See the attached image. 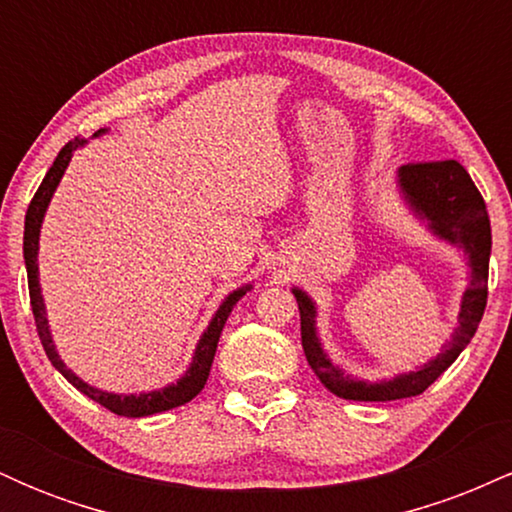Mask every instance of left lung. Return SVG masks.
<instances>
[{
    "mask_svg": "<svg viewBox=\"0 0 512 512\" xmlns=\"http://www.w3.org/2000/svg\"><path fill=\"white\" fill-rule=\"evenodd\" d=\"M399 185L407 195L409 204L424 219L431 221L433 233L450 240L452 245L469 255L472 281L462 298L460 325L445 346L443 354L433 358L428 366L416 373L399 375L387 383H363L344 375L342 368L332 366L325 356L315 334V305L303 291L293 289V296L301 310V342L310 368L327 390L337 397L354 399V402H390V399L416 397L428 385L436 383L440 375L452 366L462 349L472 342L481 315H484L486 298H489V257H491V223L484 197L477 190L469 173L457 161H421L407 163L399 168Z\"/></svg>",
    "mask_w": 512,
    "mask_h": 512,
    "instance_id": "1",
    "label": "left lung"
}]
</instances>
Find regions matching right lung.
I'll return each instance as SVG.
<instances>
[{"label": "right lung", "instance_id": "right-lung-1", "mask_svg": "<svg viewBox=\"0 0 512 512\" xmlns=\"http://www.w3.org/2000/svg\"><path fill=\"white\" fill-rule=\"evenodd\" d=\"M81 144H84L81 139H72V142L62 146V151L57 154L55 163H52V168L48 170V175H45L43 182H40L38 192L33 195L31 204H28V211H26V228H23V257H26L28 293H31L35 330H38V337H40V342H43V349L52 361V366L60 370L64 378H67L69 383L76 387V390L84 392L86 397H91L93 402H98L101 407L113 411V414L139 419V416H151V414H158V411L175 409V407H180V404L190 402L192 397H197L199 392H202V387L207 385L209 370H211V363H214L216 344H219L223 325H226L233 305H236L240 298L245 296L248 286H245V289L233 291L231 296L221 303V308L216 310L214 320L209 322L207 332H204L202 339H199L190 370L182 375L178 383L166 387V390L146 392V395H110V392L96 390V387L86 385L84 380L76 378L72 370L64 366L62 358L57 356V349H55V344H52V337L48 330V317H45V305H43V296H40V284H38V236H40V223H43L45 209H48L52 192H55L57 182L62 180L64 170H67L69 161H72L74 149H79Z\"/></svg>", "mask_w": 512, "mask_h": 512}]
</instances>
